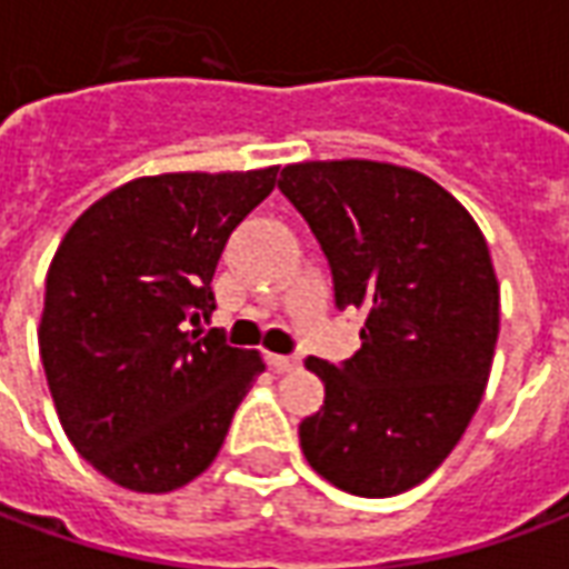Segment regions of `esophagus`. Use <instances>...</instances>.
<instances>
[{
  "label": "esophagus",
  "mask_w": 569,
  "mask_h": 569,
  "mask_svg": "<svg viewBox=\"0 0 569 569\" xmlns=\"http://www.w3.org/2000/svg\"><path fill=\"white\" fill-rule=\"evenodd\" d=\"M268 366H271V369L277 371V375H286V371H298V366H301V359L271 353V357H268Z\"/></svg>",
  "instance_id": "34e87169"
}]
</instances>
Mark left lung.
Returning a JSON list of instances; mask_svg holds the SVG:
<instances>
[{
	"label": "left lung",
	"instance_id": "left-lung-1",
	"mask_svg": "<svg viewBox=\"0 0 569 569\" xmlns=\"http://www.w3.org/2000/svg\"><path fill=\"white\" fill-rule=\"evenodd\" d=\"M329 259L338 310L362 313V347L310 357L326 402L301 451L335 488L396 497L436 472L488 387L500 286L488 240L429 176L381 161H305L280 173Z\"/></svg>",
	"mask_w": 569,
	"mask_h": 569
}]
</instances>
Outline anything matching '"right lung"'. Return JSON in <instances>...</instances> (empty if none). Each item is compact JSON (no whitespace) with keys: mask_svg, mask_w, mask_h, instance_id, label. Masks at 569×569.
I'll use <instances>...</instances> for the list:
<instances>
[{"mask_svg":"<svg viewBox=\"0 0 569 569\" xmlns=\"http://www.w3.org/2000/svg\"><path fill=\"white\" fill-rule=\"evenodd\" d=\"M277 167L140 176L60 240L39 322L57 418L88 463L137 493H167L216 460L264 362L188 332L216 310L212 273Z\"/></svg>","mask_w":569,"mask_h":569,"instance_id":"right-lung-1","label":"right lung"}]
</instances>
